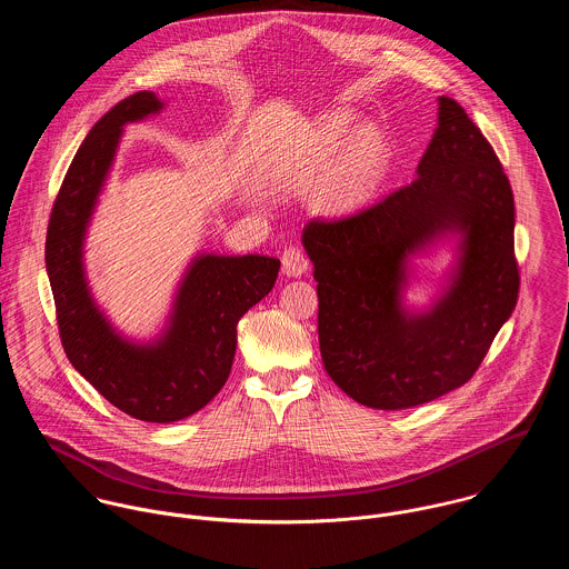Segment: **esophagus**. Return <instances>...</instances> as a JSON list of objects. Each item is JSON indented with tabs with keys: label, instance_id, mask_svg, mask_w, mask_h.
Returning <instances> with one entry per match:
<instances>
[{
	"label": "esophagus",
	"instance_id": "esophagus-1",
	"mask_svg": "<svg viewBox=\"0 0 569 569\" xmlns=\"http://www.w3.org/2000/svg\"><path fill=\"white\" fill-rule=\"evenodd\" d=\"M309 269V258L307 253L298 247V244H289L282 251V273L289 278H298L302 273H307Z\"/></svg>",
	"mask_w": 569,
	"mask_h": 569
}]
</instances>
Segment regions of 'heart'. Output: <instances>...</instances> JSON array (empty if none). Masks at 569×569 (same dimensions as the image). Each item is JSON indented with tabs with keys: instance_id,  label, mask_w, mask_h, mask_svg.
Masks as SVG:
<instances>
[{
	"instance_id": "heart-1",
	"label": "heart",
	"mask_w": 569,
	"mask_h": 569,
	"mask_svg": "<svg viewBox=\"0 0 569 569\" xmlns=\"http://www.w3.org/2000/svg\"><path fill=\"white\" fill-rule=\"evenodd\" d=\"M348 118L335 116L320 122L309 131L298 149V163L302 170L325 168L330 156L337 151L339 142L348 131ZM386 160V147L377 131L363 129L352 136L348 147L332 162L325 183L322 201L328 208H355L370 199L375 192Z\"/></svg>"
}]
</instances>
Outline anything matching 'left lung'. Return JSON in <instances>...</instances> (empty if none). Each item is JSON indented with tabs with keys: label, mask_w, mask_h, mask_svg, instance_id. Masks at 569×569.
Returning <instances> with one entry per match:
<instances>
[{
	"label": "left lung",
	"mask_w": 569,
	"mask_h": 569,
	"mask_svg": "<svg viewBox=\"0 0 569 569\" xmlns=\"http://www.w3.org/2000/svg\"><path fill=\"white\" fill-rule=\"evenodd\" d=\"M447 229L466 234L459 278L433 312L407 317L406 253ZM302 243L316 267L326 372L361 406L407 409L465 386L517 305L510 181L449 96L418 177L352 214L313 219Z\"/></svg>",
	"instance_id": "8db88e82"
}]
</instances>
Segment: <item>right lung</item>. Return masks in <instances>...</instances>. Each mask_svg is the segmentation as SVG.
Listing matches in <instances>:
<instances>
[{
    "instance_id": "obj_1",
    "label": "right lung",
    "mask_w": 569,
    "mask_h": 569,
    "mask_svg": "<svg viewBox=\"0 0 569 569\" xmlns=\"http://www.w3.org/2000/svg\"><path fill=\"white\" fill-rule=\"evenodd\" d=\"M160 109L153 91H138L91 127L54 199L46 237V269L70 363L111 406L147 422L181 420L219 395L232 370L237 325L273 289L280 269V260L267 256H201L158 343L133 346L107 325L82 276L84 226L122 124Z\"/></svg>"
}]
</instances>
